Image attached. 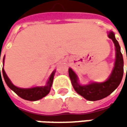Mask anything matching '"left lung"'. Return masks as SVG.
Instances as JSON below:
<instances>
[{"label":"left lung","instance_id":"left-lung-1","mask_svg":"<svg viewBox=\"0 0 127 127\" xmlns=\"http://www.w3.org/2000/svg\"><path fill=\"white\" fill-rule=\"evenodd\" d=\"M108 37L115 44L116 59L112 73L105 82L91 83L88 85H81L78 83V78L75 72L71 68H68V74L74 90L85 99L90 101L101 100L110 95L119 86L123 77L124 60L120 51V44L115 39V34L113 32H109Z\"/></svg>","mask_w":127,"mask_h":127}]
</instances>
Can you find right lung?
<instances>
[{
    "label": "right lung",
    "mask_w": 127,
    "mask_h": 127,
    "mask_svg": "<svg viewBox=\"0 0 127 127\" xmlns=\"http://www.w3.org/2000/svg\"><path fill=\"white\" fill-rule=\"evenodd\" d=\"M4 59H5V56L3 57V60H2V63L3 64H4ZM2 72L5 82L6 83L7 86L11 90H13L19 97H20L21 98L24 99V100H30V101H36V100H40V99H42V97H45L50 92L51 87V85H52V83H53V80H54V76L56 71H54L52 72V73H51V76L49 77V80L47 81L46 85H45V86H41V87H34V88H17L15 85H13L12 83V82L9 79V78L7 77L5 72L4 71L3 67H2Z\"/></svg>",
    "instance_id": "obj_1"
}]
</instances>
